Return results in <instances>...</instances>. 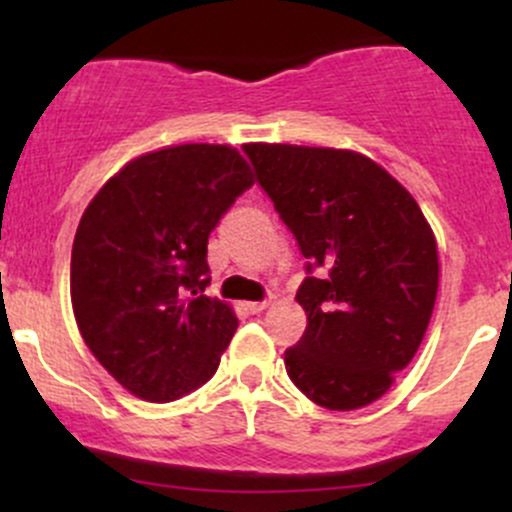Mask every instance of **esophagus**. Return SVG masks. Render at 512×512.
I'll list each match as a JSON object with an SVG mask.
<instances>
[{"instance_id":"34e87169","label":"esophagus","mask_w":512,"mask_h":512,"mask_svg":"<svg viewBox=\"0 0 512 512\" xmlns=\"http://www.w3.org/2000/svg\"><path fill=\"white\" fill-rule=\"evenodd\" d=\"M267 305H269V301H248V303H243V308L248 310V313L255 315V313H262V310L267 308Z\"/></svg>"}]
</instances>
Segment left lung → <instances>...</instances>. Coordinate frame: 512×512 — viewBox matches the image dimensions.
Segmentation results:
<instances>
[{
  "label": "left lung",
  "instance_id": "obj_1",
  "mask_svg": "<svg viewBox=\"0 0 512 512\" xmlns=\"http://www.w3.org/2000/svg\"><path fill=\"white\" fill-rule=\"evenodd\" d=\"M257 182L305 262L308 315L286 373L332 411L383 397L424 339L438 293V248L416 199L346 149L245 144Z\"/></svg>",
  "mask_w": 512,
  "mask_h": 512
}]
</instances>
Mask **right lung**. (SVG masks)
I'll return each instance as SVG.
<instances>
[{"instance_id": "1", "label": "right lung", "mask_w": 512, "mask_h": 512, "mask_svg": "<svg viewBox=\"0 0 512 512\" xmlns=\"http://www.w3.org/2000/svg\"><path fill=\"white\" fill-rule=\"evenodd\" d=\"M252 185L231 146H168L129 161L81 216L69 274L76 325L139 399L173 402L219 368L238 317L204 296L207 243Z\"/></svg>"}]
</instances>
